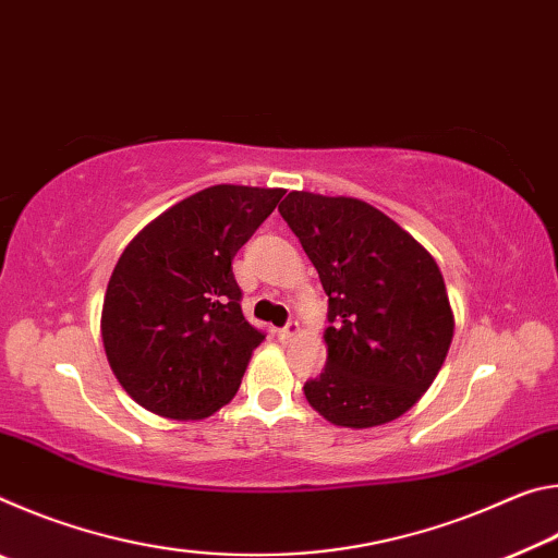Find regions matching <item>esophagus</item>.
<instances>
[{
    "instance_id": "1",
    "label": "esophagus",
    "mask_w": 558,
    "mask_h": 558,
    "mask_svg": "<svg viewBox=\"0 0 558 558\" xmlns=\"http://www.w3.org/2000/svg\"><path fill=\"white\" fill-rule=\"evenodd\" d=\"M298 335H300V323H298V319H290V323L278 332V337L282 339V342H288V339L298 337Z\"/></svg>"
}]
</instances>
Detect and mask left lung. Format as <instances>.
<instances>
[{"label":"left lung","mask_w":558,"mask_h":558,"mask_svg":"<svg viewBox=\"0 0 558 558\" xmlns=\"http://www.w3.org/2000/svg\"><path fill=\"white\" fill-rule=\"evenodd\" d=\"M278 211L329 298L327 366L302 386L310 405L344 428L399 418L428 391L452 342L438 263L366 202L290 192Z\"/></svg>","instance_id":"1"}]
</instances>
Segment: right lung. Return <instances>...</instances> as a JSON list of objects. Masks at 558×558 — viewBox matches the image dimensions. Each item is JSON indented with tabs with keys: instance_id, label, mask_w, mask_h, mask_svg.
Masks as SVG:
<instances>
[{
	"instance_id": "1",
	"label": "right lung",
	"mask_w": 558,
	"mask_h": 558,
	"mask_svg": "<svg viewBox=\"0 0 558 558\" xmlns=\"http://www.w3.org/2000/svg\"><path fill=\"white\" fill-rule=\"evenodd\" d=\"M282 194L209 186L157 216L122 251L100 332L112 374L143 409L196 421L239 391L266 335L243 317L231 260Z\"/></svg>"
}]
</instances>
